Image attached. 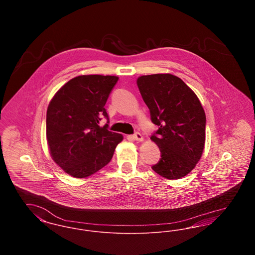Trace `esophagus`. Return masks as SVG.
<instances>
[{
  "mask_svg": "<svg viewBox=\"0 0 255 255\" xmlns=\"http://www.w3.org/2000/svg\"><path fill=\"white\" fill-rule=\"evenodd\" d=\"M132 137H133V139L137 140V141H142V140H143V137H142L141 133H137V132L133 133V135H132Z\"/></svg>",
  "mask_w": 255,
  "mask_h": 255,
  "instance_id": "1",
  "label": "esophagus"
}]
</instances>
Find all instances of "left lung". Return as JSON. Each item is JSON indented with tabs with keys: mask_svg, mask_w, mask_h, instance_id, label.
Returning a JSON list of instances; mask_svg holds the SVG:
<instances>
[{
	"mask_svg": "<svg viewBox=\"0 0 255 255\" xmlns=\"http://www.w3.org/2000/svg\"><path fill=\"white\" fill-rule=\"evenodd\" d=\"M136 84L158 131L151 139L160 158L152 169L177 180L194 169L206 141V114L194 92L170 73L141 75Z\"/></svg>",
	"mask_w": 255,
	"mask_h": 255,
	"instance_id": "8db88e82",
	"label": "left lung"
}]
</instances>
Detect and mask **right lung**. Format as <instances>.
<instances>
[{
    "instance_id": "add662e5",
    "label": "right lung",
    "mask_w": 255,
    "mask_h": 255,
    "mask_svg": "<svg viewBox=\"0 0 255 255\" xmlns=\"http://www.w3.org/2000/svg\"><path fill=\"white\" fill-rule=\"evenodd\" d=\"M118 76L79 75L57 91L47 111V140L52 159L67 174L87 178L107 165L122 133L111 132L104 108Z\"/></svg>"
}]
</instances>
